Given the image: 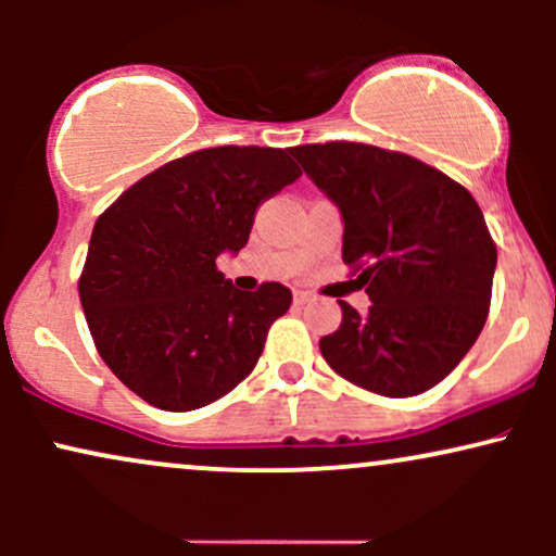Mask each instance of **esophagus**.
<instances>
[{
  "mask_svg": "<svg viewBox=\"0 0 556 556\" xmlns=\"http://www.w3.org/2000/svg\"><path fill=\"white\" fill-rule=\"evenodd\" d=\"M308 300H311V292H303V290H298V292H295V303H298V305L308 303Z\"/></svg>",
  "mask_w": 556,
  "mask_h": 556,
  "instance_id": "esophagus-1",
  "label": "esophagus"
}]
</instances>
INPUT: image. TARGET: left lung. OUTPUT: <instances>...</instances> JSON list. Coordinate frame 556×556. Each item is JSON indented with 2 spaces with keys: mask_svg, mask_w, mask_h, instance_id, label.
<instances>
[{
  "mask_svg": "<svg viewBox=\"0 0 556 556\" xmlns=\"http://www.w3.org/2000/svg\"><path fill=\"white\" fill-rule=\"evenodd\" d=\"M340 206L342 261L371 305H342L318 348L342 379L413 397L465 358L489 316L496 245L476 198L420 159L329 140L290 149Z\"/></svg>",
  "mask_w": 556,
  "mask_h": 556,
  "instance_id": "1",
  "label": "left lung"
}]
</instances>
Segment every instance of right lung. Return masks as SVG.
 I'll use <instances>...</instances> for the list:
<instances>
[{"label":"right lung","instance_id":"right-lung-1","mask_svg":"<svg viewBox=\"0 0 556 556\" xmlns=\"http://www.w3.org/2000/svg\"><path fill=\"white\" fill-rule=\"evenodd\" d=\"M303 175L290 151L216 146L140 177L96 219L78 292L101 361L159 410L225 397L253 371L292 292L232 287L261 201Z\"/></svg>","mask_w":556,"mask_h":556}]
</instances>
